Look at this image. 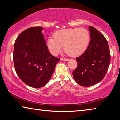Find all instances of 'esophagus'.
Returning <instances> with one entry per match:
<instances>
[{"instance_id": "1", "label": "esophagus", "mask_w": 120, "mask_h": 120, "mask_svg": "<svg viewBox=\"0 0 120 120\" xmlns=\"http://www.w3.org/2000/svg\"><path fill=\"white\" fill-rule=\"evenodd\" d=\"M60 60L64 61H67L69 60V59H66V58H61Z\"/></svg>"}]
</instances>
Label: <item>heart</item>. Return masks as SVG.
<instances>
[{
    "mask_svg": "<svg viewBox=\"0 0 120 120\" xmlns=\"http://www.w3.org/2000/svg\"><path fill=\"white\" fill-rule=\"evenodd\" d=\"M53 37L47 40V45L54 56L59 53L64 45L65 51L72 56L82 54L88 47L90 41L89 33L85 28H66L54 33Z\"/></svg>",
    "mask_w": 120,
    "mask_h": 120,
    "instance_id": "b5f03b06",
    "label": "heart"
}]
</instances>
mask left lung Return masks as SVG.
Here are the masks:
<instances>
[{
    "label": "left lung",
    "instance_id": "8db88e82",
    "mask_svg": "<svg viewBox=\"0 0 120 120\" xmlns=\"http://www.w3.org/2000/svg\"><path fill=\"white\" fill-rule=\"evenodd\" d=\"M90 41L82 56L76 58L77 67L72 72L77 84L93 86L104 78L110 64L111 56L106 38L98 30L89 26Z\"/></svg>",
    "mask_w": 120,
    "mask_h": 120
}]
</instances>
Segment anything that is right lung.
<instances>
[{
	"mask_svg": "<svg viewBox=\"0 0 120 120\" xmlns=\"http://www.w3.org/2000/svg\"><path fill=\"white\" fill-rule=\"evenodd\" d=\"M42 27H34L19 34L14 43L13 60L19 78L30 87L41 88L51 78L60 59L50 53Z\"/></svg>",
	"mask_w": 120,
	"mask_h": 120,
	"instance_id": "add662e5",
	"label": "right lung"
}]
</instances>
